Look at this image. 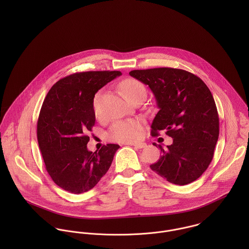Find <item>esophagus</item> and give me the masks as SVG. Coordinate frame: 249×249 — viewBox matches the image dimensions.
<instances>
[{
  "label": "esophagus",
  "mask_w": 249,
  "mask_h": 249,
  "mask_svg": "<svg viewBox=\"0 0 249 249\" xmlns=\"http://www.w3.org/2000/svg\"><path fill=\"white\" fill-rule=\"evenodd\" d=\"M133 145L135 148L141 149V148H144L146 146V143L145 142H136V143H133Z\"/></svg>",
  "instance_id": "esophagus-1"
}]
</instances>
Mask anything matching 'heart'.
I'll use <instances>...</instances> for the list:
<instances>
[{
    "label": "heart",
    "mask_w": 249,
    "mask_h": 249,
    "mask_svg": "<svg viewBox=\"0 0 249 249\" xmlns=\"http://www.w3.org/2000/svg\"><path fill=\"white\" fill-rule=\"evenodd\" d=\"M121 89L125 95L133 101L138 96L144 94L145 87L142 82L135 78H126L120 84ZM101 93L95 96L93 107L96 116H100L101 113ZM142 124L139 120L128 119L118 121L113 124L109 130V138L113 141L122 142H132L137 141L142 135Z\"/></svg>",
    "instance_id": "1"
}]
</instances>
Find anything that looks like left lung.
I'll list each match as a JSON object with an SVG mask.
<instances>
[{
	"mask_svg": "<svg viewBox=\"0 0 249 249\" xmlns=\"http://www.w3.org/2000/svg\"><path fill=\"white\" fill-rule=\"evenodd\" d=\"M129 74L147 85L159 108L151 135L159 130L173 143L150 169L167 181L186 185L199 178L210 165L218 139V114L207 85L196 74L175 68L133 70Z\"/></svg>",
	"mask_w": 249,
	"mask_h": 249,
	"instance_id": "obj_1",
	"label": "left lung"
}]
</instances>
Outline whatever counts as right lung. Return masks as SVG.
<instances>
[{
	"mask_svg": "<svg viewBox=\"0 0 249 249\" xmlns=\"http://www.w3.org/2000/svg\"><path fill=\"white\" fill-rule=\"evenodd\" d=\"M121 74L119 71L75 72L58 80L44 100L37 122L39 148L53 181L71 194L94 188L120 147L107 143L99 151H89L86 133L95 125V94Z\"/></svg>",
	"mask_w": 249,
	"mask_h": 249,
	"instance_id": "right-lung-1",
	"label": "right lung"
}]
</instances>
